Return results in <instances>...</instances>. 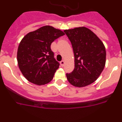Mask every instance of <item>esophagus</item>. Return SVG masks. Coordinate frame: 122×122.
<instances>
[{
    "label": "esophagus",
    "mask_w": 122,
    "mask_h": 122,
    "mask_svg": "<svg viewBox=\"0 0 122 122\" xmlns=\"http://www.w3.org/2000/svg\"><path fill=\"white\" fill-rule=\"evenodd\" d=\"M65 63V60H62L61 62H60V65H61V66H64Z\"/></svg>",
    "instance_id": "obj_1"
}]
</instances>
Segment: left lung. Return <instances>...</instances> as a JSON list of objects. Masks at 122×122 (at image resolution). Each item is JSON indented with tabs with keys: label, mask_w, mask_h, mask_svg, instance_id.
Returning <instances> with one entry per match:
<instances>
[{
	"label": "left lung",
	"mask_w": 122,
	"mask_h": 122,
	"mask_svg": "<svg viewBox=\"0 0 122 122\" xmlns=\"http://www.w3.org/2000/svg\"><path fill=\"white\" fill-rule=\"evenodd\" d=\"M64 32L71 43L74 56V69L66 74L68 81L74 87L89 86L98 78L105 66V46L86 27L65 30Z\"/></svg>",
	"instance_id": "obj_1"
}]
</instances>
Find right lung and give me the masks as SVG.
<instances>
[{"label": "right lung", "instance_id": "1", "mask_svg": "<svg viewBox=\"0 0 122 122\" xmlns=\"http://www.w3.org/2000/svg\"><path fill=\"white\" fill-rule=\"evenodd\" d=\"M65 33L59 29L45 25L28 33L21 40L17 52L18 64L29 82L38 86L49 83L59 68L51 45Z\"/></svg>", "mask_w": 122, "mask_h": 122}]
</instances>
